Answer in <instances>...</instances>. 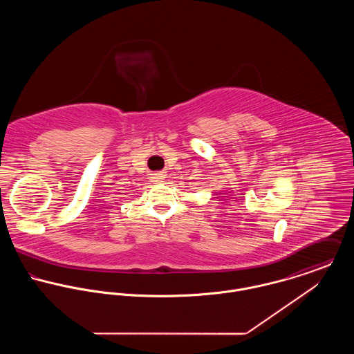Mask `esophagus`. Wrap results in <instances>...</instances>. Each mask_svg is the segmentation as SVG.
I'll list each match as a JSON object with an SVG mask.
<instances>
[{"label":"esophagus","mask_w":354,"mask_h":354,"mask_svg":"<svg viewBox=\"0 0 354 354\" xmlns=\"http://www.w3.org/2000/svg\"><path fill=\"white\" fill-rule=\"evenodd\" d=\"M151 180L155 183V184L162 183V180H163V174H162V173H152Z\"/></svg>","instance_id":"34e87169"}]
</instances>
